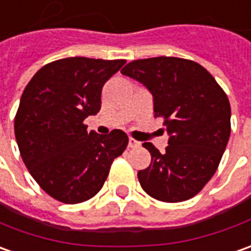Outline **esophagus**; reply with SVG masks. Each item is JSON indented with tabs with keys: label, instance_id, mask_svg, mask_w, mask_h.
Segmentation results:
<instances>
[{
	"label": "esophagus",
	"instance_id": "esophagus-1",
	"mask_svg": "<svg viewBox=\"0 0 251 251\" xmlns=\"http://www.w3.org/2000/svg\"><path fill=\"white\" fill-rule=\"evenodd\" d=\"M128 146H129V148H139V146H141V142L135 141L134 138H129V139H128Z\"/></svg>",
	"mask_w": 251,
	"mask_h": 251
}]
</instances>
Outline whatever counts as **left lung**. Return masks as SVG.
Masks as SVG:
<instances>
[{"instance_id":"1","label":"left lung","mask_w":251,"mask_h":251,"mask_svg":"<svg viewBox=\"0 0 251 251\" xmlns=\"http://www.w3.org/2000/svg\"><path fill=\"white\" fill-rule=\"evenodd\" d=\"M122 75L153 97L154 116L164 119L169 146L160 153L145 142L152 161L138 171L142 189L167 203L184 201L214 176L231 135V105L214 77L199 63L159 56L129 62Z\"/></svg>"}]
</instances>
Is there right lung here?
I'll return each instance as SVG.
<instances>
[{
    "mask_svg": "<svg viewBox=\"0 0 251 251\" xmlns=\"http://www.w3.org/2000/svg\"><path fill=\"white\" fill-rule=\"evenodd\" d=\"M126 60L75 56L41 67L20 98L15 137L37 184L53 199L75 204L105 184L110 166L128 144L122 129L107 135L82 122L100 109V92Z\"/></svg>",
    "mask_w": 251,
    "mask_h": 251,
    "instance_id": "1",
    "label": "right lung"
}]
</instances>
